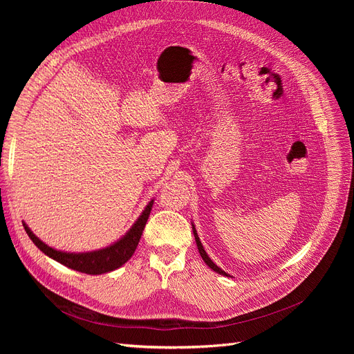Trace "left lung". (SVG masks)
Segmentation results:
<instances>
[{
    "instance_id": "1",
    "label": "left lung",
    "mask_w": 354,
    "mask_h": 354,
    "mask_svg": "<svg viewBox=\"0 0 354 354\" xmlns=\"http://www.w3.org/2000/svg\"><path fill=\"white\" fill-rule=\"evenodd\" d=\"M192 224V222H191ZM192 231H194V236H195V241H196V247H198V251H199V254H201V257H202V259H203V263H205L211 270H214L215 272H218V274H221V275H225V277H231L228 272H225L224 270L222 268H219L212 259L209 258V255L207 254V251H205V248H203V245H202V243H201V239H199V236H198V232H196V228H195V225L192 224Z\"/></svg>"
}]
</instances>
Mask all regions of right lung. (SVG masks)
Returning <instances> with one entry per match:
<instances>
[{
  "mask_svg": "<svg viewBox=\"0 0 354 354\" xmlns=\"http://www.w3.org/2000/svg\"><path fill=\"white\" fill-rule=\"evenodd\" d=\"M153 202L155 199L149 201L143 212L135 221V224L130 227V230L122 238H119L116 243H113L109 247H104L102 250H95L88 252H67V251L55 250L47 245L46 243H43V241L28 228V225L24 221H23V225L30 239L37 245V248H40V251H43L47 257L53 258L54 261H57L74 271L99 275V274H106L120 268L124 263L129 261L130 257L133 255L140 241L147 218L151 215Z\"/></svg>",
  "mask_w": 354,
  "mask_h": 354,
  "instance_id": "1",
  "label": "right lung"
}]
</instances>
